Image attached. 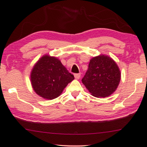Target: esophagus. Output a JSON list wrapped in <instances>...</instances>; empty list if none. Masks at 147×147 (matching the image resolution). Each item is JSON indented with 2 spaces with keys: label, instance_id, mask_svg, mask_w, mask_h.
I'll return each instance as SVG.
<instances>
[{
  "label": "esophagus",
  "instance_id": "obj_1",
  "mask_svg": "<svg viewBox=\"0 0 147 147\" xmlns=\"http://www.w3.org/2000/svg\"><path fill=\"white\" fill-rule=\"evenodd\" d=\"M80 76H81V74H74V77H75L76 79H77V80L80 79Z\"/></svg>",
  "mask_w": 147,
  "mask_h": 147
}]
</instances>
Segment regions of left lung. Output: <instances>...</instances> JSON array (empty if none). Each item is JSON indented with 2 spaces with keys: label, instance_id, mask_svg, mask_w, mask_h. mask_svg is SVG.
<instances>
[{
  "label": "left lung",
  "instance_id": "8db88e82",
  "mask_svg": "<svg viewBox=\"0 0 147 147\" xmlns=\"http://www.w3.org/2000/svg\"><path fill=\"white\" fill-rule=\"evenodd\" d=\"M120 80L119 69L115 61L101 55L91 59L82 81L93 96L105 97L116 90Z\"/></svg>",
  "mask_w": 147,
  "mask_h": 147
}]
</instances>
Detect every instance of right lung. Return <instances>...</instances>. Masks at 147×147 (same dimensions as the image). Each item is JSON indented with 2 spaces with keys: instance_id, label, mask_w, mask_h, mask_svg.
Listing matches in <instances>:
<instances>
[{
  "instance_id": "obj_1",
  "label": "right lung",
  "mask_w": 147,
  "mask_h": 147,
  "mask_svg": "<svg viewBox=\"0 0 147 147\" xmlns=\"http://www.w3.org/2000/svg\"><path fill=\"white\" fill-rule=\"evenodd\" d=\"M30 78L32 88L38 95L53 99L62 93L74 76L58 59L46 55L34 66Z\"/></svg>"
}]
</instances>
